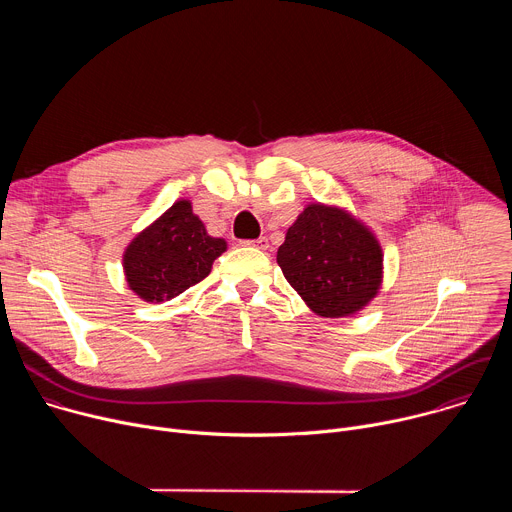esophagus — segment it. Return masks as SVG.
Instances as JSON below:
<instances>
[{
	"label": "esophagus",
	"instance_id": "obj_1",
	"mask_svg": "<svg viewBox=\"0 0 512 512\" xmlns=\"http://www.w3.org/2000/svg\"><path fill=\"white\" fill-rule=\"evenodd\" d=\"M243 245H247V247H255V249H261V251H265V249L269 247V241H267V237H259V239H253V241H243Z\"/></svg>",
	"mask_w": 512,
	"mask_h": 512
}]
</instances>
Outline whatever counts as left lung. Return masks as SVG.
<instances>
[{
  "instance_id": "obj_1",
  "label": "left lung",
  "mask_w": 512,
  "mask_h": 512,
  "mask_svg": "<svg viewBox=\"0 0 512 512\" xmlns=\"http://www.w3.org/2000/svg\"><path fill=\"white\" fill-rule=\"evenodd\" d=\"M277 263L304 302L324 318L367 306L381 287L383 251L346 210L310 204L287 229Z\"/></svg>"
}]
</instances>
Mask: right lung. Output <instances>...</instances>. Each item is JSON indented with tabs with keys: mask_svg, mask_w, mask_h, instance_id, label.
Returning a JSON list of instances; mask_svg holds the SVG:
<instances>
[{
	"mask_svg": "<svg viewBox=\"0 0 512 512\" xmlns=\"http://www.w3.org/2000/svg\"><path fill=\"white\" fill-rule=\"evenodd\" d=\"M225 251L227 243L206 233L192 204L178 200L129 243L123 269L141 300L164 302L202 281Z\"/></svg>",
	"mask_w": 512,
	"mask_h": 512,
	"instance_id": "obj_1",
	"label": "right lung"
}]
</instances>
